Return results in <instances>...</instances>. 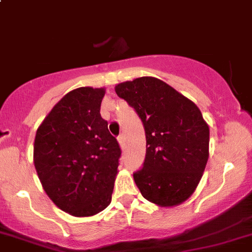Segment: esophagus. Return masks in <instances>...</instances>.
Returning <instances> with one entry per match:
<instances>
[{
    "label": "esophagus",
    "instance_id": "1",
    "mask_svg": "<svg viewBox=\"0 0 252 252\" xmlns=\"http://www.w3.org/2000/svg\"><path fill=\"white\" fill-rule=\"evenodd\" d=\"M118 142H119V146L123 149V147H124V136L123 135L118 136Z\"/></svg>",
    "mask_w": 252,
    "mask_h": 252
}]
</instances>
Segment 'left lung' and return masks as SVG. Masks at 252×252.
Masks as SVG:
<instances>
[{"label":"left lung","instance_id":"left-lung-1","mask_svg":"<svg viewBox=\"0 0 252 252\" xmlns=\"http://www.w3.org/2000/svg\"><path fill=\"white\" fill-rule=\"evenodd\" d=\"M114 90L144 124L146 156L142 168L134 173L141 195L159 207L187 201L201 180L210 155V128L201 111L154 77L119 83Z\"/></svg>","mask_w":252,"mask_h":252}]
</instances>
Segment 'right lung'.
<instances>
[{"instance_id":"1","label":"right lung","mask_w":252,"mask_h":252,"mask_svg":"<svg viewBox=\"0 0 252 252\" xmlns=\"http://www.w3.org/2000/svg\"><path fill=\"white\" fill-rule=\"evenodd\" d=\"M106 90L65 94L36 130L34 166L47 196L74 217L97 215L111 204L121 149L100 107Z\"/></svg>"}]
</instances>
